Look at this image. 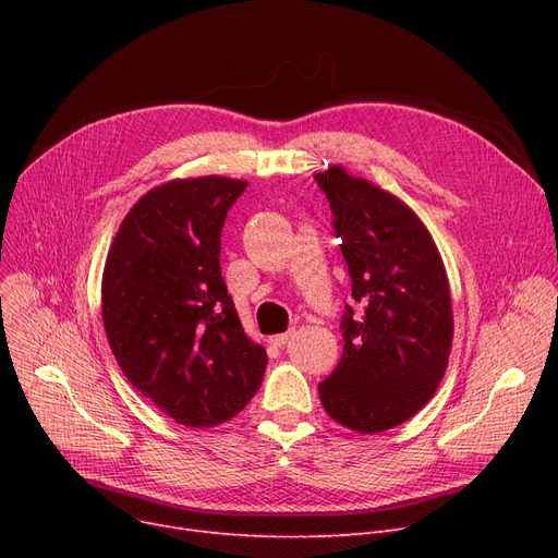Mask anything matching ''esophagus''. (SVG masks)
<instances>
[{"label": "esophagus", "mask_w": 558, "mask_h": 558, "mask_svg": "<svg viewBox=\"0 0 558 558\" xmlns=\"http://www.w3.org/2000/svg\"><path fill=\"white\" fill-rule=\"evenodd\" d=\"M289 339H291V330H289V332H282V335H274L269 341L280 348V345H284Z\"/></svg>", "instance_id": "1"}]
</instances>
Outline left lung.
<instances>
[{
    "label": "left lung",
    "instance_id": "1",
    "mask_svg": "<svg viewBox=\"0 0 558 558\" xmlns=\"http://www.w3.org/2000/svg\"><path fill=\"white\" fill-rule=\"evenodd\" d=\"M364 314L343 316V353L318 385L332 421L377 434L432 400L452 350V296L434 238L389 190L332 165L316 173Z\"/></svg>",
    "mask_w": 558,
    "mask_h": 558
}]
</instances>
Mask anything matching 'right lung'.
Wrapping results in <instances>:
<instances>
[{
	"instance_id": "obj_1",
	"label": "right lung",
	"mask_w": 558,
	"mask_h": 558,
	"mask_svg": "<svg viewBox=\"0 0 558 558\" xmlns=\"http://www.w3.org/2000/svg\"><path fill=\"white\" fill-rule=\"evenodd\" d=\"M246 185L210 173L151 187L104 264L101 316L117 364L165 416L194 429L238 416L267 368L219 267L223 219Z\"/></svg>"
}]
</instances>
